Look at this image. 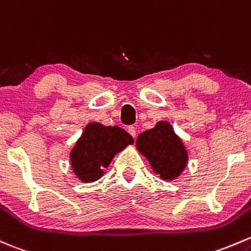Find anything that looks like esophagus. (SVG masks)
<instances>
[{"label": "esophagus", "instance_id": "1", "mask_svg": "<svg viewBox=\"0 0 251 251\" xmlns=\"http://www.w3.org/2000/svg\"><path fill=\"white\" fill-rule=\"evenodd\" d=\"M127 131H128V133H130L131 136L133 137V138H136V136H137V131H136V127H134V126H128Z\"/></svg>", "mask_w": 251, "mask_h": 251}]
</instances>
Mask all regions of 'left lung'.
<instances>
[{
  "instance_id": "left-lung-1",
  "label": "left lung",
  "mask_w": 251,
  "mask_h": 251,
  "mask_svg": "<svg viewBox=\"0 0 251 251\" xmlns=\"http://www.w3.org/2000/svg\"><path fill=\"white\" fill-rule=\"evenodd\" d=\"M136 147L163 180L176 179L188 163V151L167 121H159L154 128L139 134Z\"/></svg>"
}]
</instances>
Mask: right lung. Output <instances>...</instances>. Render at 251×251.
Here are the masks:
<instances>
[{"label":"right lung","instance_id":"add662e5","mask_svg":"<svg viewBox=\"0 0 251 251\" xmlns=\"http://www.w3.org/2000/svg\"><path fill=\"white\" fill-rule=\"evenodd\" d=\"M132 143V137L119 126L90 123L71 151L73 172L85 183L97 180L114 155Z\"/></svg>","mask_w":251,"mask_h":251}]
</instances>
